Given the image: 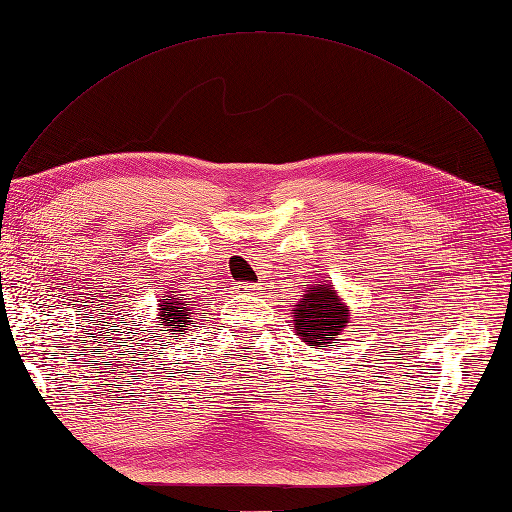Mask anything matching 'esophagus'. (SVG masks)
Returning <instances> with one entry per match:
<instances>
[{
	"mask_svg": "<svg viewBox=\"0 0 512 512\" xmlns=\"http://www.w3.org/2000/svg\"><path fill=\"white\" fill-rule=\"evenodd\" d=\"M259 285L261 283H240L238 290L240 292H255V290H259Z\"/></svg>",
	"mask_w": 512,
	"mask_h": 512,
	"instance_id": "obj_1",
	"label": "esophagus"
}]
</instances>
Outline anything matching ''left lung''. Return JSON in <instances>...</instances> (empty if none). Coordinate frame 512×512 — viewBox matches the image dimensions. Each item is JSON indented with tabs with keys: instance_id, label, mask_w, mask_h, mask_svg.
Masks as SVG:
<instances>
[{
	"instance_id": "left-lung-1",
	"label": "left lung",
	"mask_w": 512,
	"mask_h": 512,
	"mask_svg": "<svg viewBox=\"0 0 512 512\" xmlns=\"http://www.w3.org/2000/svg\"><path fill=\"white\" fill-rule=\"evenodd\" d=\"M294 329L298 337L309 346L326 348L335 342V337L348 326V309L339 303L329 283H313L307 287V294L292 309Z\"/></svg>"
}]
</instances>
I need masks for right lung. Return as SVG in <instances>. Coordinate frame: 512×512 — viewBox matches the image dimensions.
<instances>
[{
	"label": "right lung",
	"mask_w": 512,
	"mask_h": 512,
	"mask_svg": "<svg viewBox=\"0 0 512 512\" xmlns=\"http://www.w3.org/2000/svg\"><path fill=\"white\" fill-rule=\"evenodd\" d=\"M188 298H183V294H173V296H164L160 300V320L164 322L166 331L170 335H179V331H188V324H192L190 318V307L186 305Z\"/></svg>",
	"instance_id": "add662e5"
}]
</instances>
